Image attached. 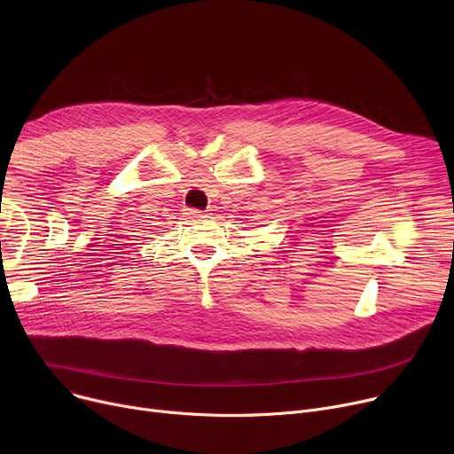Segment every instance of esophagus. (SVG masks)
Wrapping results in <instances>:
<instances>
[{"instance_id":"obj_1","label":"esophagus","mask_w":454,"mask_h":454,"mask_svg":"<svg viewBox=\"0 0 454 454\" xmlns=\"http://www.w3.org/2000/svg\"><path fill=\"white\" fill-rule=\"evenodd\" d=\"M185 215H187L189 219H206V217H207V213L199 211V209H187Z\"/></svg>"}]
</instances>
